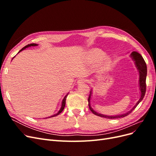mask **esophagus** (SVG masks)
Returning a JSON list of instances; mask_svg holds the SVG:
<instances>
[{
	"instance_id": "esophagus-1",
	"label": "esophagus",
	"mask_w": 156,
	"mask_h": 156,
	"mask_svg": "<svg viewBox=\"0 0 156 156\" xmlns=\"http://www.w3.org/2000/svg\"><path fill=\"white\" fill-rule=\"evenodd\" d=\"M86 81V79H79L78 81H77V84H82V83H84Z\"/></svg>"
}]
</instances>
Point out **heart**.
I'll use <instances>...</instances> for the list:
<instances>
[{
    "mask_svg": "<svg viewBox=\"0 0 156 156\" xmlns=\"http://www.w3.org/2000/svg\"><path fill=\"white\" fill-rule=\"evenodd\" d=\"M90 55L95 60H98L101 58L102 56L104 55V53L103 52L99 51V50H96V49H93L90 51Z\"/></svg>",
    "mask_w": 156,
    "mask_h": 156,
    "instance_id": "b5f03b06",
    "label": "heart"
}]
</instances>
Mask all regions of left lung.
I'll use <instances>...</instances> for the list:
<instances>
[{"mask_svg": "<svg viewBox=\"0 0 156 156\" xmlns=\"http://www.w3.org/2000/svg\"><path fill=\"white\" fill-rule=\"evenodd\" d=\"M130 57L131 59L133 60V62H135V65L136 68V69L139 72V90H140V96L139 100L137 101V103H136L135 106L131 108V109L127 112L124 114L122 115H113V116H108V115H102L96 112V111H94L92 107H91L90 105V100H91V97L92 95V90L91 89L90 92V95L88 98V106L89 108L90 109L92 112H93L94 115H96L97 116H99L100 117H103V118H106V119H119V118H122V117H125L126 116L128 115L129 114L133 111L136 107L139 105V103L143 100V99L144 97L145 93H146V75H147V67H146V64L144 60L143 59V56H141L139 53L136 51H133L132 53L130 54Z\"/></svg>", "mask_w": 156, "mask_h": 156, "instance_id": "obj_1", "label": "left lung"}]
</instances>
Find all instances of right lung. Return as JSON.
Masks as SVG:
<instances>
[{"label": "right lung", "mask_w": 156, "mask_h": 156, "mask_svg": "<svg viewBox=\"0 0 156 156\" xmlns=\"http://www.w3.org/2000/svg\"><path fill=\"white\" fill-rule=\"evenodd\" d=\"M37 45H38L37 44H29V45H26L25 47H24V48H22L20 51L18 52V53H20L21 51H23V50H25L26 48H29V47H35V46H37ZM17 53V54H18ZM14 57H15V56H14ZM13 57V58H14ZM12 58V59H13ZM68 94L69 93H68L65 96H64V99L62 100V104H61V107H60V110L58 111V112L57 113H56V114H55V115H52V116H49V117H47V118H45V119H48V118H51V117H54V116H57V115H58L60 113H61V112H62L63 110H64V107H65V105H66V98H67V96H68Z\"/></svg>", "instance_id": "obj_1"}]
</instances>
